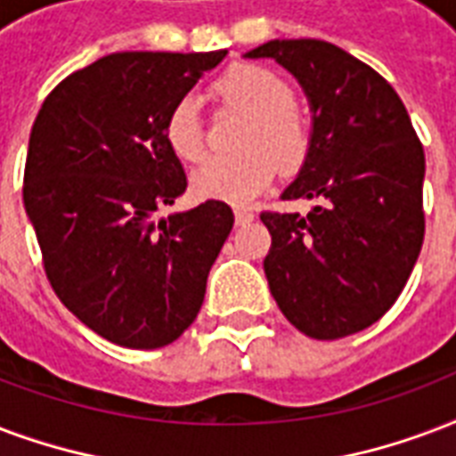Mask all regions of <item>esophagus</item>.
<instances>
[{
  "instance_id": "34e87169",
  "label": "esophagus",
  "mask_w": 456,
  "mask_h": 456,
  "mask_svg": "<svg viewBox=\"0 0 456 456\" xmlns=\"http://www.w3.org/2000/svg\"><path fill=\"white\" fill-rule=\"evenodd\" d=\"M253 217H256V215H253L251 210H246V208H236L234 210L236 224H248V222H253Z\"/></svg>"
}]
</instances>
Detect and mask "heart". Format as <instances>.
Masks as SVG:
<instances>
[{
  "mask_svg": "<svg viewBox=\"0 0 456 456\" xmlns=\"http://www.w3.org/2000/svg\"><path fill=\"white\" fill-rule=\"evenodd\" d=\"M217 90L229 102L251 112L241 138V155H213L191 176V189L203 200L243 205L273 183L277 162L294 167L305 158L311 124L294 102V88L282 74L263 64H234ZM167 145L174 155L196 162L203 155V121L193 95L179 97L165 119Z\"/></svg>",
  "mask_w": 456,
  "mask_h": 456,
  "instance_id": "obj_1",
  "label": "heart"
}]
</instances>
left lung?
Returning <instances> with one entry per match:
<instances>
[{"mask_svg":"<svg viewBox=\"0 0 456 456\" xmlns=\"http://www.w3.org/2000/svg\"><path fill=\"white\" fill-rule=\"evenodd\" d=\"M270 57L304 88L311 143L284 200L311 213H263V260L287 321L313 339H339L380 321L421 253L423 145L404 102L375 69L325 40H270Z\"/></svg>","mask_w":456,"mask_h":456,"instance_id":"left-lung-1","label":"left lung"}]
</instances>
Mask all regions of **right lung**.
<instances>
[{
    "label": "right lung",
    "mask_w": 456,
    "mask_h": 456,
    "mask_svg": "<svg viewBox=\"0 0 456 456\" xmlns=\"http://www.w3.org/2000/svg\"><path fill=\"white\" fill-rule=\"evenodd\" d=\"M224 57L114 52L66 76L35 117L23 205L47 280L83 325L126 349L183 335L234 227L222 200L155 220L186 191L167 114Z\"/></svg>",
    "instance_id": "add662e5"
}]
</instances>
